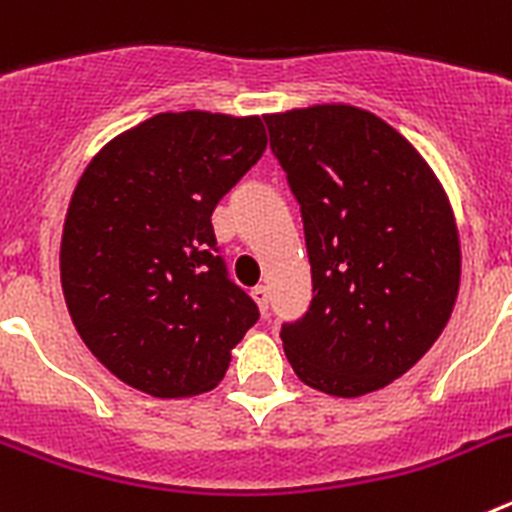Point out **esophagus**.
<instances>
[{
	"instance_id": "esophagus-1",
	"label": "esophagus",
	"mask_w": 512,
	"mask_h": 512,
	"mask_svg": "<svg viewBox=\"0 0 512 512\" xmlns=\"http://www.w3.org/2000/svg\"><path fill=\"white\" fill-rule=\"evenodd\" d=\"M251 295H253V300H256V305H259L261 315H266V312H269V289H266V287H256L251 292Z\"/></svg>"
}]
</instances>
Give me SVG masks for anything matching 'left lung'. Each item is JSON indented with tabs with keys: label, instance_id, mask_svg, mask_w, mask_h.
I'll return each mask as SVG.
<instances>
[{
	"label": "left lung",
	"instance_id": "left-lung-1",
	"mask_svg": "<svg viewBox=\"0 0 512 512\" xmlns=\"http://www.w3.org/2000/svg\"><path fill=\"white\" fill-rule=\"evenodd\" d=\"M271 151L300 202L312 302L282 343L325 395L382 390L418 364L459 295L454 210L425 158L351 104L266 115Z\"/></svg>",
	"mask_w": 512,
	"mask_h": 512
}]
</instances>
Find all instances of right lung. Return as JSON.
Returning <instances> with one entry per match:
<instances>
[{
	"mask_svg": "<svg viewBox=\"0 0 512 512\" xmlns=\"http://www.w3.org/2000/svg\"><path fill=\"white\" fill-rule=\"evenodd\" d=\"M266 151L261 117L161 112L81 174L61 284L81 341L153 397L210 392L259 307L228 279L212 210Z\"/></svg>",
	"mask_w": 512,
	"mask_h": 512,
	"instance_id": "add662e5",
	"label": "right lung"
}]
</instances>
